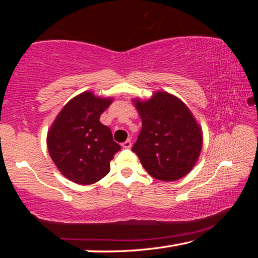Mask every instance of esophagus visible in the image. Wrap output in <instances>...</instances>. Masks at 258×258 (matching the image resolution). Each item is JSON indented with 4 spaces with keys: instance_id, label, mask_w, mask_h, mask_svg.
<instances>
[{
    "instance_id": "1",
    "label": "esophagus",
    "mask_w": 258,
    "mask_h": 258,
    "mask_svg": "<svg viewBox=\"0 0 258 258\" xmlns=\"http://www.w3.org/2000/svg\"><path fill=\"white\" fill-rule=\"evenodd\" d=\"M121 146H123V148H126V149H128V148L132 147V141H131V140H126V141Z\"/></svg>"
}]
</instances>
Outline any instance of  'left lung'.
Listing matches in <instances>:
<instances>
[{"label": "left lung", "mask_w": 258, "mask_h": 258, "mask_svg": "<svg viewBox=\"0 0 258 258\" xmlns=\"http://www.w3.org/2000/svg\"><path fill=\"white\" fill-rule=\"evenodd\" d=\"M132 102L142 130L132 150L152 177L172 182L184 177L199 159L203 130L186 104L166 91Z\"/></svg>", "instance_id": "left-lung-1"}]
</instances>
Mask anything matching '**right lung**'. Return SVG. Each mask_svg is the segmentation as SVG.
<instances>
[{
    "mask_svg": "<svg viewBox=\"0 0 258 258\" xmlns=\"http://www.w3.org/2000/svg\"><path fill=\"white\" fill-rule=\"evenodd\" d=\"M112 101L85 91L64 104L47 131L51 159L69 181L93 184L110 171V161L120 146L100 116Z\"/></svg>",
    "mask_w": 258,
    "mask_h": 258,
    "instance_id": "obj_1",
    "label": "right lung"
}]
</instances>
